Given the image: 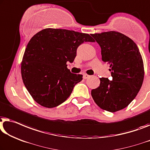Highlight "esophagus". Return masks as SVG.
I'll return each instance as SVG.
<instances>
[{"instance_id": "34e87169", "label": "esophagus", "mask_w": 150, "mask_h": 150, "mask_svg": "<svg viewBox=\"0 0 150 150\" xmlns=\"http://www.w3.org/2000/svg\"><path fill=\"white\" fill-rule=\"evenodd\" d=\"M89 77H90V76L86 74H83V79H88V78H89Z\"/></svg>"}]
</instances>
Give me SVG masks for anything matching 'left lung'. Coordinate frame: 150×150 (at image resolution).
Instances as JSON below:
<instances>
[{"label":"left lung","instance_id":"left-lung-1","mask_svg":"<svg viewBox=\"0 0 150 150\" xmlns=\"http://www.w3.org/2000/svg\"><path fill=\"white\" fill-rule=\"evenodd\" d=\"M91 36L101 49L102 61L110 64L112 80L101 78L100 84L91 91L99 108L115 112L122 110L135 98L142 87L144 67L142 55L133 40L115 31Z\"/></svg>","mask_w":150,"mask_h":150}]
</instances>
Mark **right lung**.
<instances>
[{"mask_svg":"<svg viewBox=\"0 0 150 150\" xmlns=\"http://www.w3.org/2000/svg\"><path fill=\"white\" fill-rule=\"evenodd\" d=\"M84 42H95L88 34L73 30L46 28L28 42L21 65L23 84L34 100L52 108L70 97L82 75L72 74L67 62L72 63L76 50Z\"/></svg>","mask_w":150,"mask_h":150,"instance_id":"add662e5","label":"right lung"}]
</instances>
